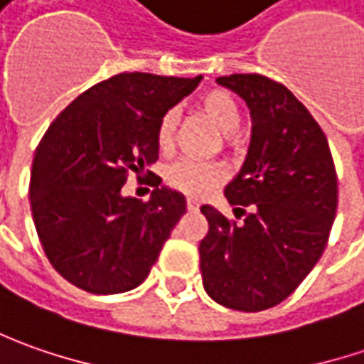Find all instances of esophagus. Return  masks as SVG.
Masks as SVG:
<instances>
[{
	"label": "esophagus",
	"instance_id": "34e87169",
	"mask_svg": "<svg viewBox=\"0 0 364 364\" xmlns=\"http://www.w3.org/2000/svg\"><path fill=\"white\" fill-rule=\"evenodd\" d=\"M187 209H189V211H197V209H199V201L193 199V197H189V199H187Z\"/></svg>",
	"mask_w": 364,
	"mask_h": 364
}]
</instances>
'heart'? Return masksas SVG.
<instances>
[{
    "label": "heart",
    "instance_id": "obj_1",
    "mask_svg": "<svg viewBox=\"0 0 364 364\" xmlns=\"http://www.w3.org/2000/svg\"><path fill=\"white\" fill-rule=\"evenodd\" d=\"M197 112L209 120L215 129L223 132V143L233 144L235 134L242 122V110L237 100L228 90H209L197 102ZM177 114L167 110L157 122L155 143L161 155H169L175 144ZM228 171L221 163H197V161H179L171 165L165 173V181L169 187L191 197H203L225 181Z\"/></svg>",
    "mask_w": 364,
    "mask_h": 364
}]
</instances>
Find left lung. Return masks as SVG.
<instances>
[{"mask_svg":"<svg viewBox=\"0 0 364 364\" xmlns=\"http://www.w3.org/2000/svg\"><path fill=\"white\" fill-rule=\"evenodd\" d=\"M218 82L245 100L252 141L225 187L244 223L201 207L209 223L199 244L203 288L221 306L259 312L286 300L316 266L336 215L338 179L318 122L284 84L262 74Z\"/></svg>","mask_w":364,"mask_h":364,"instance_id":"8db88e82","label":"left lung"}]
</instances>
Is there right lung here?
<instances>
[{
  "label": "right lung",
  "mask_w": 364,
  "mask_h": 364,
  "mask_svg": "<svg viewBox=\"0 0 364 364\" xmlns=\"http://www.w3.org/2000/svg\"><path fill=\"white\" fill-rule=\"evenodd\" d=\"M201 76L175 78L122 72L82 92L48 127L36 149L30 205L46 257L62 278L90 294H120L144 282L185 197L155 187L149 201L122 195L159 159V119Z\"/></svg>",
  "instance_id": "add662e5"
}]
</instances>
